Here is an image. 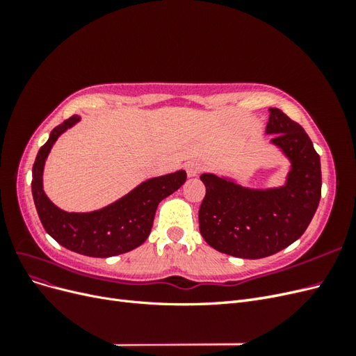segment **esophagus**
Segmentation results:
<instances>
[{
	"mask_svg": "<svg viewBox=\"0 0 356 356\" xmlns=\"http://www.w3.org/2000/svg\"><path fill=\"white\" fill-rule=\"evenodd\" d=\"M186 170H187V175L190 178H195L203 170V165L200 163V161H197V160H191V161H188V163L186 165Z\"/></svg>",
	"mask_w": 356,
	"mask_h": 356,
	"instance_id": "1",
	"label": "esophagus"
}]
</instances>
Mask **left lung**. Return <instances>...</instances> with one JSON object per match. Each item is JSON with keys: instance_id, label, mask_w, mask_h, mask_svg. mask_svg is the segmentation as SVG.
I'll return each mask as SVG.
<instances>
[{"instance_id": "1", "label": "left lung", "mask_w": 356, "mask_h": 356, "mask_svg": "<svg viewBox=\"0 0 356 356\" xmlns=\"http://www.w3.org/2000/svg\"><path fill=\"white\" fill-rule=\"evenodd\" d=\"M267 135L289 160L285 184L250 188L229 177L202 174L207 195L199 209V229L209 246L239 258H264L305 233L321 199V159L298 123L268 108Z\"/></svg>"}]
</instances>
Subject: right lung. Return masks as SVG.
<instances>
[{
	"label": "right lung",
	"mask_w": 356,
	"mask_h": 356,
	"mask_svg": "<svg viewBox=\"0 0 356 356\" xmlns=\"http://www.w3.org/2000/svg\"><path fill=\"white\" fill-rule=\"evenodd\" d=\"M80 122L72 115L50 132L32 168V197L40 221L59 245L81 255L106 258L124 254L143 245L153 227L156 209L187 179L186 170L149 178L106 207L90 212H67L58 208L42 188V172L58 138Z\"/></svg>",
	"instance_id": "1"
}]
</instances>
